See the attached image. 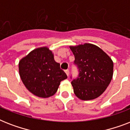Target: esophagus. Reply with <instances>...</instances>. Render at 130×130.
Listing matches in <instances>:
<instances>
[{"label": "esophagus", "mask_w": 130, "mask_h": 130, "mask_svg": "<svg viewBox=\"0 0 130 130\" xmlns=\"http://www.w3.org/2000/svg\"><path fill=\"white\" fill-rule=\"evenodd\" d=\"M65 73H66V74H67V76H69V69H67V70H65Z\"/></svg>", "instance_id": "esophagus-1"}]
</instances>
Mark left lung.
Here are the masks:
<instances>
[{"instance_id":"obj_1","label":"left lung","mask_w":130,"mask_h":130,"mask_svg":"<svg viewBox=\"0 0 130 130\" xmlns=\"http://www.w3.org/2000/svg\"><path fill=\"white\" fill-rule=\"evenodd\" d=\"M70 48L79 72L77 78L71 82L74 94L84 101L99 97L113 77V61L102 49L92 44L70 46Z\"/></svg>"}]
</instances>
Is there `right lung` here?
I'll return each instance as SVG.
<instances>
[{"mask_svg":"<svg viewBox=\"0 0 130 130\" xmlns=\"http://www.w3.org/2000/svg\"><path fill=\"white\" fill-rule=\"evenodd\" d=\"M19 75L26 88L33 94L48 98L57 92L67 76L47 47L34 49L19 63Z\"/></svg>","mask_w":130,"mask_h":130,"instance_id":"1","label":"right lung"}]
</instances>
